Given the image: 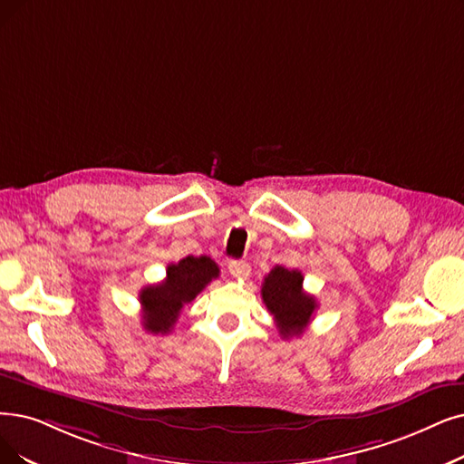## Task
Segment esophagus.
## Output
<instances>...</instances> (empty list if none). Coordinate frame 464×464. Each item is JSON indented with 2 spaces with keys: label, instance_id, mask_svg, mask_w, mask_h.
Returning a JSON list of instances; mask_svg holds the SVG:
<instances>
[{
  "label": "esophagus",
  "instance_id": "esophagus-1",
  "mask_svg": "<svg viewBox=\"0 0 464 464\" xmlns=\"http://www.w3.org/2000/svg\"><path fill=\"white\" fill-rule=\"evenodd\" d=\"M228 272L237 277V280H247L249 274H251V266L244 261H230L228 263Z\"/></svg>",
  "mask_w": 464,
  "mask_h": 464
}]
</instances>
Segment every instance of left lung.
<instances>
[{
  "mask_svg": "<svg viewBox=\"0 0 464 464\" xmlns=\"http://www.w3.org/2000/svg\"><path fill=\"white\" fill-rule=\"evenodd\" d=\"M263 301L284 339L299 337L310 324L316 299L303 289V274L285 266H274L263 282Z\"/></svg>",
  "mask_w": 464,
  "mask_h": 464,
  "instance_id": "1",
  "label": "left lung"
}]
</instances>
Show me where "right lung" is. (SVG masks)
I'll return each instance as SVG.
<instances>
[{"mask_svg":"<svg viewBox=\"0 0 464 464\" xmlns=\"http://www.w3.org/2000/svg\"><path fill=\"white\" fill-rule=\"evenodd\" d=\"M215 277H218V266L206 255H188L177 265H169L161 284L146 285L139 295L144 329L154 335H168L173 331L182 306L192 303Z\"/></svg>","mask_w":464,"mask_h":464,"instance_id":"right-lung-1","label":"right lung"}]
</instances>
